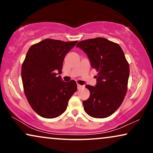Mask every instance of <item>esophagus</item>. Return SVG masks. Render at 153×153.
<instances>
[{"label":"esophagus","mask_w":153,"mask_h":153,"mask_svg":"<svg viewBox=\"0 0 153 153\" xmlns=\"http://www.w3.org/2000/svg\"><path fill=\"white\" fill-rule=\"evenodd\" d=\"M85 87L84 85H80V84H77V88L78 89H81Z\"/></svg>","instance_id":"1"}]
</instances>
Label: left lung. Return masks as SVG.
<instances>
[{
	"mask_svg": "<svg viewBox=\"0 0 153 153\" xmlns=\"http://www.w3.org/2000/svg\"><path fill=\"white\" fill-rule=\"evenodd\" d=\"M76 47L88 57L92 68L97 72L95 87L86 85L90 97L83 102L90 116L104 118L121 105L127 91L129 66L120 45L103 37L81 41Z\"/></svg>",
	"mask_w": 153,
	"mask_h": 153,
	"instance_id": "1",
	"label": "left lung"
}]
</instances>
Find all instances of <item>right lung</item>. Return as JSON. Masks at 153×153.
I'll return each mask as SVG.
<instances>
[{
    "label": "right lung",
    "mask_w": 153,
    "mask_h": 153,
    "mask_svg": "<svg viewBox=\"0 0 153 153\" xmlns=\"http://www.w3.org/2000/svg\"><path fill=\"white\" fill-rule=\"evenodd\" d=\"M77 41L45 39L31 46L22 66L25 95L39 116L54 118L65 111L68 101L76 91V81L65 82L61 76L66 54Z\"/></svg>",
    "instance_id": "1"
}]
</instances>
